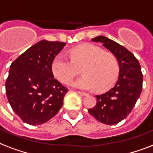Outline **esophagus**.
I'll return each instance as SVG.
<instances>
[{
	"instance_id": "obj_1",
	"label": "esophagus",
	"mask_w": 153,
	"mask_h": 153,
	"mask_svg": "<svg viewBox=\"0 0 153 153\" xmlns=\"http://www.w3.org/2000/svg\"><path fill=\"white\" fill-rule=\"evenodd\" d=\"M77 93H78V94H79V95L84 96V97H85V96H88V93H82V92H77Z\"/></svg>"
}]
</instances>
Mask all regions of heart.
Returning <instances> with one entry per match:
<instances>
[{
	"mask_svg": "<svg viewBox=\"0 0 153 153\" xmlns=\"http://www.w3.org/2000/svg\"><path fill=\"white\" fill-rule=\"evenodd\" d=\"M72 60L64 53L56 55L52 63V70L56 79L68 84L77 74V67L84 75L71 83L73 88L90 90L97 88L105 91L117 80L119 65L114 56L105 53L92 44H83L71 50Z\"/></svg>",
	"mask_w": 153,
	"mask_h": 153,
	"instance_id": "obj_1",
	"label": "heart"
}]
</instances>
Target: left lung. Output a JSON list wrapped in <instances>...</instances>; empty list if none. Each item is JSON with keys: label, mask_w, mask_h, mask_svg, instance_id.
I'll return each mask as SVG.
<instances>
[{"label": "left lung", "mask_w": 153, "mask_h": 153, "mask_svg": "<svg viewBox=\"0 0 153 153\" xmlns=\"http://www.w3.org/2000/svg\"><path fill=\"white\" fill-rule=\"evenodd\" d=\"M92 41L102 44L117 58L119 76L112 88L104 94L96 96L97 105L88 111L103 124L116 125L127 117L141 93V68L135 56L116 41L104 36H97Z\"/></svg>", "instance_id": "obj_1"}]
</instances>
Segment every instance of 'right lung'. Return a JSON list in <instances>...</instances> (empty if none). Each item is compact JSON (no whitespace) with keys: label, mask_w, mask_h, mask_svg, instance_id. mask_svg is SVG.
<instances>
[{"label":"right lung","mask_w":153,"mask_h":153,"mask_svg":"<svg viewBox=\"0 0 153 153\" xmlns=\"http://www.w3.org/2000/svg\"><path fill=\"white\" fill-rule=\"evenodd\" d=\"M65 45L42 40L11 64L6 96L14 112L26 124H44L62 107L68 89L53 78L52 63Z\"/></svg>","instance_id":"1"}]
</instances>
